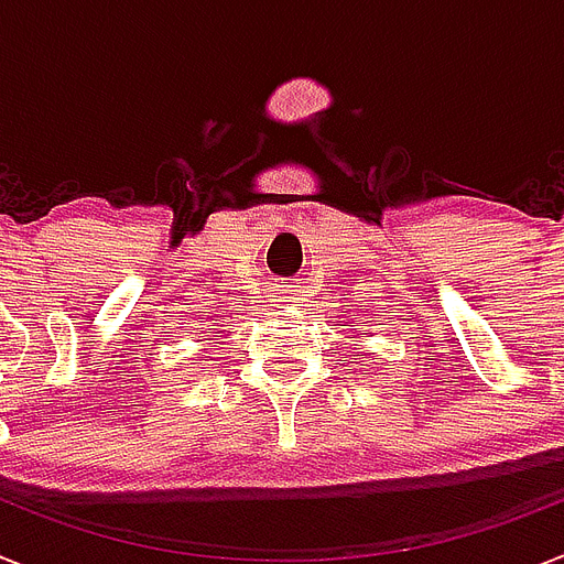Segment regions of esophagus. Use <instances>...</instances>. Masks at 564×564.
<instances>
[{
    "label": "esophagus",
    "mask_w": 564,
    "mask_h": 564,
    "mask_svg": "<svg viewBox=\"0 0 564 564\" xmlns=\"http://www.w3.org/2000/svg\"><path fill=\"white\" fill-rule=\"evenodd\" d=\"M293 288H296V285H288V291H282V293H285V296H282V300H285V302H291V300H293L291 293H296V291H293Z\"/></svg>",
    "instance_id": "34e87169"
}]
</instances>
